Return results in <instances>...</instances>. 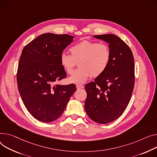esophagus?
<instances>
[{"instance_id": "34e87169", "label": "esophagus", "mask_w": 157, "mask_h": 157, "mask_svg": "<svg viewBox=\"0 0 157 157\" xmlns=\"http://www.w3.org/2000/svg\"><path fill=\"white\" fill-rule=\"evenodd\" d=\"M76 88H77V89H81V88H84V86L82 85H76Z\"/></svg>"}]
</instances>
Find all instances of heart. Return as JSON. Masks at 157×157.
<instances>
[{
  "instance_id": "obj_1",
  "label": "heart",
  "mask_w": 157,
  "mask_h": 157,
  "mask_svg": "<svg viewBox=\"0 0 157 157\" xmlns=\"http://www.w3.org/2000/svg\"><path fill=\"white\" fill-rule=\"evenodd\" d=\"M71 54L62 52L60 56V63L69 75H71L79 62V68L69 78V81L75 84L85 82L91 75L98 77L108 68L111 52L109 47L97 41L83 40L70 48Z\"/></svg>"
}]
</instances>
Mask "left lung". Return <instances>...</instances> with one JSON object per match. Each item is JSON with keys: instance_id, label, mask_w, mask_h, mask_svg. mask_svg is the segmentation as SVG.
<instances>
[{"instance_id": "1", "label": "left lung", "mask_w": 157, "mask_h": 157, "mask_svg": "<svg viewBox=\"0 0 157 157\" xmlns=\"http://www.w3.org/2000/svg\"><path fill=\"white\" fill-rule=\"evenodd\" d=\"M93 37L109 44L111 59L107 70L85 86V109L91 120L104 124L118 119L128 105L134 85V60L131 48L119 37Z\"/></svg>"}]
</instances>
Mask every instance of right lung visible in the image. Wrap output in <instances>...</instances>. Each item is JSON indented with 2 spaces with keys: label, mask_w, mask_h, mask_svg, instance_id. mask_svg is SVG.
<instances>
[{
  "label": "right lung",
  "mask_w": 157,
  "mask_h": 157,
  "mask_svg": "<svg viewBox=\"0 0 157 157\" xmlns=\"http://www.w3.org/2000/svg\"><path fill=\"white\" fill-rule=\"evenodd\" d=\"M73 38L66 34L44 33L23 49L17 72L18 91L28 111L40 121L57 119L76 90L74 84H56L67 76L59 58Z\"/></svg>",
  "instance_id": "1"
}]
</instances>
